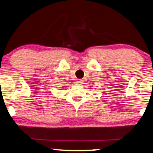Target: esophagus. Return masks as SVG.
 Here are the masks:
<instances>
[{"mask_svg": "<svg viewBox=\"0 0 153 153\" xmlns=\"http://www.w3.org/2000/svg\"><path fill=\"white\" fill-rule=\"evenodd\" d=\"M82 80H80V79H79V80H77V82H76V84H79V85H80V84H82Z\"/></svg>", "mask_w": 153, "mask_h": 153, "instance_id": "34e87169", "label": "esophagus"}]
</instances>
